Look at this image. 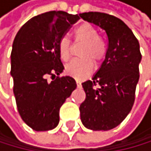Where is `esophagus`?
I'll return each instance as SVG.
<instances>
[{"label":"esophagus","instance_id":"obj_1","mask_svg":"<svg viewBox=\"0 0 151 151\" xmlns=\"http://www.w3.org/2000/svg\"><path fill=\"white\" fill-rule=\"evenodd\" d=\"M76 85H77V87H78V88L81 87V83H80V82H79L78 80H76Z\"/></svg>","mask_w":151,"mask_h":151}]
</instances>
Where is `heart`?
<instances>
[{
    "label": "heart",
    "mask_w": 151,
    "mask_h": 151,
    "mask_svg": "<svg viewBox=\"0 0 151 151\" xmlns=\"http://www.w3.org/2000/svg\"><path fill=\"white\" fill-rule=\"evenodd\" d=\"M75 37L77 42H83L80 49L81 58L74 59L65 67L67 75L82 80L92 74L93 61L97 64L103 60L106 55V45L98 37L96 28L90 23H82L75 30ZM58 51L63 60H68L72 54V43L67 37H62L58 41Z\"/></svg>",
    "instance_id": "heart-1"
}]
</instances>
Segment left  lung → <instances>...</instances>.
I'll list each match as a JSON object with an SVG mask.
<instances>
[{
	"label": "left lung",
	"instance_id": "8db88e82",
	"mask_svg": "<svg viewBox=\"0 0 151 151\" xmlns=\"http://www.w3.org/2000/svg\"><path fill=\"white\" fill-rule=\"evenodd\" d=\"M106 32L108 49L101 67L92 80L82 83L86 98L79 107L80 119L87 129L109 130L129 114L139 80L142 55L138 40L120 19L100 12L79 14Z\"/></svg>",
	"mask_w": 151,
	"mask_h": 151
}]
</instances>
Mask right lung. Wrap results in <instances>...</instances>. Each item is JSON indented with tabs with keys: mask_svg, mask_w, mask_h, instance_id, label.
Returning <instances> with one entry per match:
<instances>
[{
	"mask_svg": "<svg viewBox=\"0 0 151 151\" xmlns=\"http://www.w3.org/2000/svg\"><path fill=\"white\" fill-rule=\"evenodd\" d=\"M80 17L64 11L37 15L17 33L11 52V72L19 114L37 132L58 125L59 109L76 88L71 76H59L64 66L58 41ZM48 76H54L51 82Z\"/></svg>",
	"mask_w": 151,
	"mask_h": 151,
	"instance_id": "1",
	"label": "right lung"
}]
</instances>
